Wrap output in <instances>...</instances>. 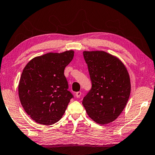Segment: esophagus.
Here are the masks:
<instances>
[{"label":"esophagus","instance_id":"esophagus-1","mask_svg":"<svg viewBox=\"0 0 155 155\" xmlns=\"http://www.w3.org/2000/svg\"><path fill=\"white\" fill-rule=\"evenodd\" d=\"M81 95V92H77L75 93V96H76L77 98H80Z\"/></svg>","mask_w":155,"mask_h":155}]
</instances>
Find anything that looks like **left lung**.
<instances>
[{
	"label": "left lung",
	"instance_id": "obj_1",
	"mask_svg": "<svg viewBox=\"0 0 155 155\" xmlns=\"http://www.w3.org/2000/svg\"><path fill=\"white\" fill-rule=\"evenodd\" d=\"M83 54L92 87L81 103L92 120L109 124L118 117L129 99V74L121 61L106 52L84 51Z\"/></svg>",
	"mask_w": 155,
	"mask_h": 155
}]
</instances>
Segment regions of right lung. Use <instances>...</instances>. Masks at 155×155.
I'll return each mask as SVG.
<instances>
[{
  "label": "right lung",
  "mask_w": 155,
  "mask_h": 155,
  "mask_svg": "<svg viewBox=\"0 0 155 155\" xmlns=\"http://www.w3.org/2000/svg\"><path fill=\"white\" fill-rule=\"evenodd\" d=\"M74 56L73 51L50 52L34 58L23 69L18 87L20 102L36 123H57L74 98L64 75V69Z\"/></svg>",
  "instance_id": "obj_1"
}]
</instances>
